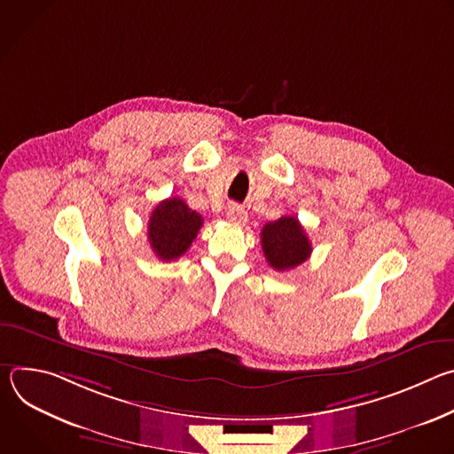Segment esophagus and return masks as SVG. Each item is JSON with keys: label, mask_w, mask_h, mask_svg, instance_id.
I'll return each instance as SVG.
<instances>
[{"label": "esophagus", "mask_w": 454, "mask_h": 454, "mask_svg": "<svg viewBox=\"0 0 454 454\" xmlns=\"http://www.w3.org/2000/svg\"><path fill=\"white\" fill-rule=\"evenodd\" d=\"M226 217H228L231 223H235V224H244V223L247 221L246 210H244L242 207H239V205H230L228 210H226Z\"/></svg>", "instance_id": "1"}]
</instances>
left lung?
Returning <instances> with one entry per match:
<instances>
[{
  "label": "left lung",
  "instance_id": "1",
  "mask_svg": "<svg viewBox=\"0 0 454 454\" xmlns=\"http://www.w3.org/2000/svg\"><path fill=\"white\" fill-rule=\"evenodd\" d=\"M261 242L268 264L277 271H289L303 264L312 251L303 226L293 215L268 223L262 228Z\"/></svg>",
  "mask_w": 454,
  "mask_h": 454
}]
</instances>
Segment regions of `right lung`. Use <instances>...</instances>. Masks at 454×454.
Segmentation results:
<instances>
[{
  "mask_svg": "<svg viewBox=\"0 0 454 454\" xmlns=\"http://www.w3.org/2000/svg\"><path fill=\"white\" fill-rule=\"evenodd\" d=\"M201 226L203 217L196 210L179 198H168L153 210L147 239L156 256L168 262L186 253Z\"/></svg>",
  "mask_w": 454,
  "mask_h": 454,
  "instance_id": "obj_1",
  "label": "right lung"
}]
</instances>
